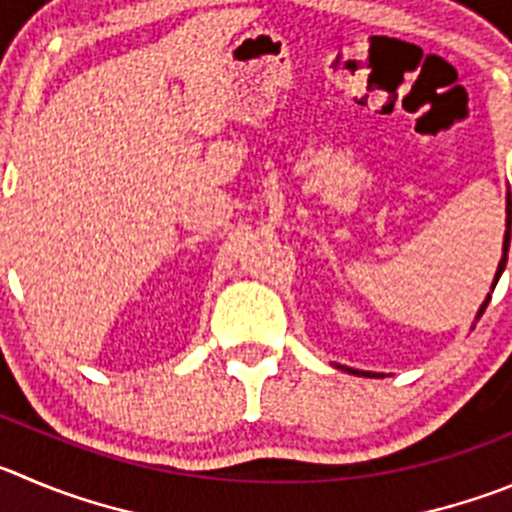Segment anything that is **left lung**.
<instances>
[{
    "label": "left lung",
    "instance_id": "obj_1",
    "mask_svg": "<svg viewBox=\"0 0 512 512\" xmlns=\"http://www.w3.org/2000/svg\"><path fill=\"white\" fill-rule=\"evenodd\" d=\"M510 224H512V199H510V194H508V232H505V245H503V260H500V267H498V275H495V283L493 285H498V280H500V275H503V270H505V262H508V247H510ZM485 308H487V300L485 303H482V308H480V313L477 315H482L485 313ZM343 371H351V369H346V366H341ZM361 374L366 376V371H361Z\"/></svg>",
    "mask_w": 512,
    "mask_h": 512
}]
</instances>
